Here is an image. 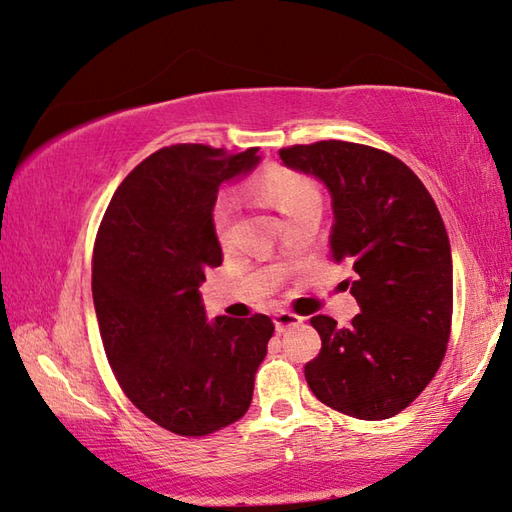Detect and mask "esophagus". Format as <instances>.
<instances>
[{
    "instance_id": "34e87169",
    "label": "esophagus",
    "mask_w": 512,
    "mask_h": 512,
    "mask_svg": "<svg viewBox=\"0 0 512 512\" xmlns=\"http://www.w3.org/2000/svg\"><path fill=\"white\" fill-rule=\"evenodd\" d=\"M275 328L277 332H286L288 328H295V325H299L303 319L299 317V314H292V312H286V310H279L275 312Z\"/></svg>"
}]
</instances>
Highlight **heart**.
<instances>
[{
  "instance_id": "b5f03b06",
  "label": "heart",
  "mask_w": 512,
  "mask_h": 512,
  "mask_svg": "<svg viewBox=\"0 0 512 512\" xmlns=\"http://www.w3.org/2000/svg\"><path fill=\"white\" fill-rule=\"evenodd\" d=\"M262 191L266 195V200L284 215L295 209L299 202L317 195V191H314V187L308 180H303L301 176H297V173L286 171V169H270L262 178ZM231 217H233V200L222 198L217 202L215 213H213L215 231L220 235L222 242L228 239Z\"/></svg>"
}]
</instances>
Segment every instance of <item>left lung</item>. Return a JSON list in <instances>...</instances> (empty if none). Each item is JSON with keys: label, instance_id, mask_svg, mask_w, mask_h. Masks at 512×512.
Here are the masks:
<instances>
[{"label": "left lung", "instance_id": "8db88e82", "mask_svg": "<svg viewBox=\"0 0 512 512\" xmlns=\"http://www.w3.org/2000/svg\"><path fill=\"white\" fill-rule=\"evenodd\" d=\"M332 198L330 255L361 314L350 328L317 314L321 352L306 380L325 405L361 420L396 416L431 383L447 352L453 262L436 202L405 162L374 147L321 140L279 151Z\"/></svg>", "mask_w": 512, "mask_h": 512}]
</instances>
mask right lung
<instances>
[{
  "mask_svg": "<svg viewBox=\"0 0 512 512\" xmlns=\"http://www.w3.org/2000/svg\"><path fill=\"white\" fill-rule=\"evenodd\" d=\"M257 149L173 145L129 173L94 244L92 295L118 385L149 420L209 436L244 416L275 325L266 314L206 319L204 273L222 264L213 209Z\"/></svg>",
  "mask_w": 512,
  "mask_h": 512,
  "instance_id": "1",
  "label": "right lung"
}]
</instances>
